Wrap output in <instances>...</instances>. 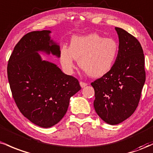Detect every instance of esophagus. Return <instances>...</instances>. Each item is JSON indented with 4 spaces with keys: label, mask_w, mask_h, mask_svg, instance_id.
<instances>
[{
    "label": "esophagus",
    "mask_w": 153,
    "mask_h": 153,
    "mask_svg": "<svg viewBox=\"0 0 153 153\" xmlns=\"http://www.w3.org/2000/svg\"><path fill=\"white\" fill-rule=\"evenodd\" d=\"M87 85V83H85V82H80V86H81L82 87H86V86Z\"/></svg>",
    "instance_id": "esophagus-1"
}]
</instances>
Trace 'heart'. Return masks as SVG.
Masks as SVG:
<instances>
[{
    "label": "heart",
    "mask_w": 153,
    "mask_h": 153,
    "mask_svg": "<svg viewBox=\"0 0 153 153\" xmlns=\"http://www.w3.org/2000/svg\"><path fill=\"white\" fill-rule=\"evenodd\" d=\"M118 54V45L112 38H105L97 33L85 36H74L69 47H62L59 59L66 71L75 68V60L88 76L99 78L114 67Z\"/></svg>",
    "instance_id": "b5f03b06"
}]
</instances>
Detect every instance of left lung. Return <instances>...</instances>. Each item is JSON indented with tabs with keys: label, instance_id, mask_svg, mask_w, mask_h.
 <instances>
[{
	"label": "left lung",
	"instance_id": "8db88e82",
	"mask_svg": "<svg viewBox=\"0 0 153 153\" xmlns=\"http://www.w3.org/2000/svg\"><path fill=\"white\" fill-rule=\"evenodd\" d=\"M115 29L119 45L114 67L91 83L95 90L96 113L111 125L118 124L133 114L146 79L145 56L140 42L123 29Z\"/></svg>",
	"mask_w": 153,
	"mask_h": 153
}]
</instances>
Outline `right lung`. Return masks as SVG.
<instances>
[{
	"label": "right lung",
	"mask_w": 153,
	"mask_h": 153,
	"mask_svg": "<svg viewBox=\"0 0 153 153\" xmlns=\"http://www.w3.org/2000/svg\"><path fill=\"white\" fill-rule=\"evenodd\" d=\"M51 31L29 32L18 42L8 60V79L20 112L40 127L54 126L66 114L71 96L81 90L75 77L54 63L42 61L37 52L59 57L60 48Z\"/></svg>",
	"instance_id": "add662e5"
}]
</instances>
